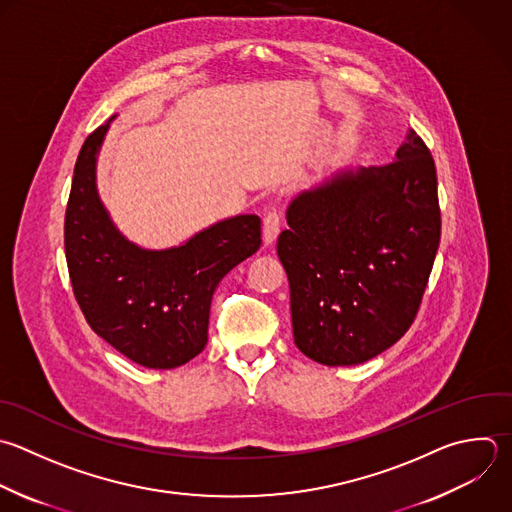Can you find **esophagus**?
Wrapping results in <instances>:
<instances>
[{"label": "esophagus", "mask_w": 512, "mask_h": 512, "mask_svg": "<svg viewBox=\"0 0 512 512\" xmlns=\"http://www.w3.org/2000/svg\"><path fill=\"white\" fill-rule=\"evenodd\" d=\"M280 234V214L276 210H268L264 214V242L272 246Z\"/></svg>", "instance_id": "esophagus-1"}]
</instances>
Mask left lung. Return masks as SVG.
<instances>
[{
	"mask_svg": "<svg viewBox=\"0 0 512 512\" xmlns=\"http://www.w3.org/2000/svg\"><path fill=\"white\" fill-rule=\"evenodd\" d=\"M278 258L294 342L324 366L362 364L410 328L440 242L434 160L406 132L386 166H344L286 208Z\"/></svg>",
	"mask_w": 512,
	"mask_h": 512,
	"instance_id": "left-lung-1",
	"label": "left lung"
}]
</instances>
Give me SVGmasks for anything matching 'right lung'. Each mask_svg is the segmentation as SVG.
<instances>
[{
    "mask_svg": "<svg viewBox=\"0 0 512 512\" xmlns=\"http://www.w3.org/2000/svg\"><path fill=\"white\" fill-rule=\"evenodd\" d=\"M114 118L88 136L74 168L64 226L68 270L100 338L140 366L170 370L204 350L212 296L258 252L262 222L256 214L230 216L162 250L128 240L98 192V158Z\"/></svg>",
    "mask_w": 512,
    "mask_h": 512,
    "instance_id": "right-lung-1",
    "label": "right lung"
}]
</instances>
